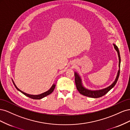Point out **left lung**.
<instances>
[{"label": "left lung", "instance_id": "obj_1", "mask_svg": "<svg viewBox=\"0 0 130 130\" xmlns=\"http://www.w3.org/2000/svg\"><path fill=\"white\" fill-rule=\"evenodd\" d=\"M114 48L116 49V50L117 52L118 55V57H119V70L118 72L117 75L116 76V79L114 81L112 84H111L108 87H106L105 88L100 89V90H90L86 88L84 86L82 85V79L80 77V76L78 75V74L76 72H75L74 75H75V84L76 86V88L79 93L82 95L85 96L90 97V98H100L105 95L106 93H107L110 90H111L112 88H113L114 86H115L117 83V82L118 80L119 74H120V53L119 49L118 48V46L115 44H113Z\"/></svg>", "mask_w": 130, "mask_h": 130}]
</instances>
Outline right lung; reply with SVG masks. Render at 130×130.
<instances>
[{
  "label": "right lung",
  "instance_id": "add662e5",
  "mask_svg": "<svg viewBox=\"0 0 130 130\" xmlns=\"http://www.w3.org/2000/svg\"><path fill=\"white\" fill-rule=\"evenodd\" d=\"M12 80L13 84L14 86H15V87L16 88V89H17L18 90H19V92H21V93H22L23 94H24V95H26V96L29 97V98H31V99H42V98H44L45 96L49 95V94H50L51 93H52L54 91V90L55 88V86H56L55 84H54L52 85V87H51V88H50L48 90H47L46 92H44V93H42V94H38V95H31V94H27V93H24V92L22 91L21 90H20L19 88H18V87H17L16 85H15L13 80L12 79Z\"/></svg>",
  "mask_w": 130,
  "mask_h": 130
}]
</instances>
